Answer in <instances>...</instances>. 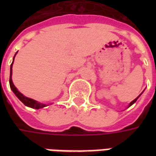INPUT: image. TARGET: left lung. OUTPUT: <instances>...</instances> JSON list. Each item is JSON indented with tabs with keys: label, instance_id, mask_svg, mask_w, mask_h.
<instances>
[{
	"label": "left lung",
	"instance_id": "obj_1",
	"mask_svg": "<svg viewBox=\"0 0 156 156\" xmlns=\"http://www.w3.org/2000/svg\"><path fill=\"white\" fill-rule=\"evenodd\" d=\"M141 94H142V93H141V94H140V95H139V96H138V97H137V98H135V99H134V100H133V101H132V102H131V103H130V104H129V107H130V106H131V105H134V103H135V102H136V100H137V99H138V98H139V97H140V95ZM129 107H128V108H129Z\"/></svg>",
	"mask_w": 156,
	"mask_h": 156
}]
</instances>
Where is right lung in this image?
<instances>
[{
  "label": "right lung",
  "mask_w": 156,
  "mask_h": 156,
  "mask_svg": "<svg viewBox=\"0 0 156 156\" xmlns=\"http://www.w3.org/2000/svg\"><path fill=\"white\" fill-rule=\"evenodd\" d=\"M17 53V52H16ZM16 53L15 54V56L16 55ZM15 56L13 58V61H12V63L11 64V71H10V79H9V83H10V87H11V89H12L13 93L15 94L16 96L21 100V101L27 107H30V108H36V109H39V108H44L46 106H48L47 105H44V104H41V103H39V102L36 101L34 99H32V98H27V97H25L24 95L21 94L20 92L17 90V88H16L15 85L13 84L12 79V65H13V62H14V59H15Z\"/></svg>",
  "instance_id": "add662e5"
}]
</instances>
